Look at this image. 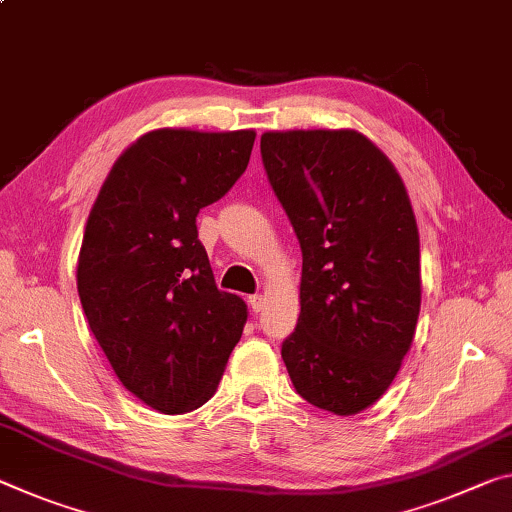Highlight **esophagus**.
<instances>
[{"instance_id": "obj_1", "label": "esophagus", "mask_w": 512, "mask_h": 512, "mask_svg": "<svg viewBox=\"0 0 512 512\" xmlns=\"http://www.w3.org/2000/svg\"><path fill=\"white\" fill-rule=\"evenodd\" d=\"M248 303H250V307H253V312H262L266 305V298L262 294H253L248 298Z\"/></svg>"}]
</instances>
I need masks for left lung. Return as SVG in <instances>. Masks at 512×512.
I'll return each instance as SVG.
<instances>
[{"instance_id": "8db88e82", "label": "left lung", "mask_w": 512, "mask_h": 512, "mask_svg": "<svg viewBox=\"0 0 512 512\" xmlns=\"http://www.w3.org/2000/svg\"><path fill=\"white\" fill-rule=\"evenodd\" d=\"M259 148L303 250L282 360L307 403L358 415L387 392L415 339L421 264L408 191L355 129L264 132Z\"/></svg>"}]
</instances>
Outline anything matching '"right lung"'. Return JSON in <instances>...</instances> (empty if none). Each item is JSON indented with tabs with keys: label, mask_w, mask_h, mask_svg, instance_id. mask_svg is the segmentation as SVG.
<instances>
[{
	"label": "right lung",
	"mask_w": 512,
	"mask_h": 512,
	"mask_svg": "<svg viewBox=\"0 0 512 512\" xmlns=\"http://www.w3.org/2000/svg\"><path fill=\"white\" fill-rule=\"evenodd\" d=\"M255 136L152 129L88 214L77 259L88 328L125 389L164 415L212 399L246 326V303L216 287L196 216L243 175Z\"/></svg>",
	"instance_id": "obj_1"
}]
</instances>
